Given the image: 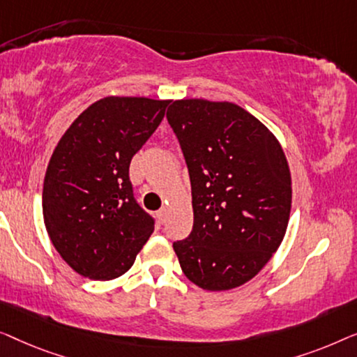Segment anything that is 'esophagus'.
<instances>
[{"mask_svg":"<svg viewBox=\"0 0 357 357\" xmlns=\"http://www.w3.org/2000/svg\"><path fill=\"white\" fill-rule=\"evenodd\" d=\"M157 215H158V218L162 220V222H165V218H167V207H162V208H160Z\"/></svg>","mask_w":357,"mask_h":357,"instance_id":"obj_1","label":"esophagus"}]
</instances>
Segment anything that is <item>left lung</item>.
<instances>
[{"label":"left lung","instance_id":"left-lung-1","mask_svg":"<svg viewBox=\"0 0 357 357\" xmlns=\"http://www.w3.org/2000/svg\"><path fill=\"white\" fill-rule=\"evenodd\" d=\"M167 119L192 190V231L173 243L181 270L207 291L244 284L277 252L288 227L283 150L259 119L229 102L176 100Z\"/></svg>","mask_w":357,"mask_h":357}]
</instances>
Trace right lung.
Listing matches in <instances>:
<instances>
[{"mask_svg": "<svg viewBox=\"0 0 357 357\" xmlns=\"http://www.w3.org/2000/svg\"><path fill=\"white\" fill-rule=\"evenodd\" d=\"M168 103L102 98L54 149L43 183L45 227L59 255L82 277H121L153 233L155 218L134 197L129 165L160 126Z\"/></svg>", "mask_w": 357, "mask_h": 357, "instance_id": "add662e5", "label": "right lung"}]
</instances>
